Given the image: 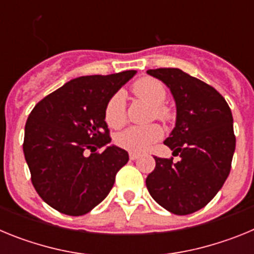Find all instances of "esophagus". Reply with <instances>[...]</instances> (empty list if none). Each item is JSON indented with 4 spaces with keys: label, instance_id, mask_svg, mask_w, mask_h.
I'll use <instances>...</instances> for the list:
<instances>
[{
    "label": "esophagus",
    "instance_id": "obj_1",
    "mask_svg": "<svg viewBox=\"0 0 254 254\" xmlns=\"http://www.w3.org/2000/svg\"><path fill=\"white\" fill-rule=\"evenodd\" d=\"M138 158H140V154H137V152H129V159L131 160H136Z\"/></svg>",
    "mask_w": 254,
    "mask_h": 254
}]
</instances>
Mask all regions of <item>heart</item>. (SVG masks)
I'll return each mask as SVG.
<instances>
[{"label": "heart", "instance_id": "b5f03b06", "mask_svg": "<svg viewBox=\"0 0 254 254\" xmlns=\"http://www.w3.org/2000/svg\"><path fill=\"white\" fill-rule=\"evenodd\" d=\"M132 91L138 99L151 105V117L163 122L172 120V111L163 103L167 99V89L156 78L142 77L134 82ZM105 122L112 128H121L127 122L125 94L117 91L108 100L104 111ZM163 137V128L156 123L147 126H133L117 134L116 142L118 146L131 152L146 151L152 143Z\"/></svg>", "mask_w": 254, "mask_h": 254}]
</instances>
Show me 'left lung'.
<instances>
[{"mask_svg":"<svg viewBox=\"0 0 254 254\" xmlns=\"http://www.w3.org/2000/svg\"><path fill=\"white\" fill-rule=\"evenodd\" d=\"M173 94L176 127L164 143L181 160L154 156L155 169L146 178L152 198L176 215L205 207L223 187L235 150L233 116L223 95L179 68L147 69Z\"/></svg>","mask_w":254,"mask_h":254,"instance_id":"8db88e82","label":"left lung"}]
</instances>
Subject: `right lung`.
<instances>
[{
  "instance_id": "obj_1",
  "label": "right lung",
  "mask_w": 254,
  "mask_h": 254,
  "mask_svg": "<svg viewBox=\"0 0 254 254\" xmlns=\"http://www.w3.org/2000/svg\"><path fill=\"white\" fill-rule=\"evenodd\" d=\"M134 73L129 69L73 78L29 114L22 150L31 183L55 210L85 215L111 192L128 152L114 145L102 152L96 149L112 140L104 118L108 100Z\"/></svg>"
}]
</instances>
